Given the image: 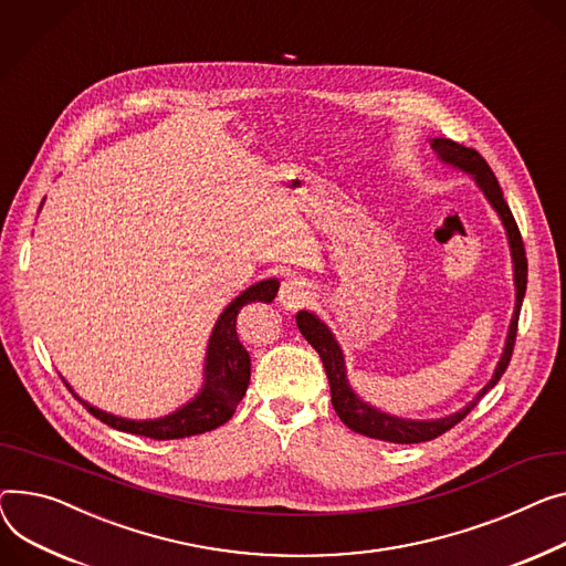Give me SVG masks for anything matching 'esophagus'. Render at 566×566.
Here are the masks:
<instances>
[{"mask_svg": "<svg viewBox=\"0 0 566 566\" xmlns=\"http://www.w3.org/2000/svg\"><path fill=\"white\" fill-rule=\"evenodd\" d=\"M312 297H314L312 286L305 280H300V277H291V280L282 282V286H280V303L286 310L305 307V305L312 303Z\"/></svg>", "mask_w": 566, "mask_h": 566, "instance_id": "esophagus-1", "label": "esophagus"}]
</instances>
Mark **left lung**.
<instances>
[{"instance_id": "obj_1", "label": "left lung", "mask_w": 566, "mask_h": 566, "mask_svg": "<svg viewBox=\"0 0 566 566\" xmlns=\"http://www.w3.org/2000/svg\"><path fill=\"white\" fill-rule=\"evenodd\" d=\"M434 153L446 161L453 164L467 172H471L478 181V186L482 188V193L486 196V200L492 202V207L499 211L505 230H507V239H510V248H512V259H514V282H516V310H514V318L507 332V342H505V350L503 357L496 366V373L492 382H489L478 398L464 407L462 411L453 413V417H446L439 421H405V419H396L389 417V413H382L378 409H373L370 405L361 402L348 380H346V366H344V355L338 344L334 342V336L329 334V329L310 312H297L295 321L300 332L307 338V342L314 346V350L321 355V361L325 366L327 380H329V391H332V405L334 411L353 432L370 437V439H380V441H389V443H421V441H430L441 437L443 432H448L450 428H455L467 413L480 402V398L496 387V382L503 378V373L507 370V364L512 359V350H514V342H516V329H518V312H521V303L525 295V284H528V259H525V248H523V239L518 232V224L503 198L501 186L492 172V168L486 166V161L475 153L471 147H464L455 140L448 138H434L432 143Z\"/></svg>"}]
</instances>
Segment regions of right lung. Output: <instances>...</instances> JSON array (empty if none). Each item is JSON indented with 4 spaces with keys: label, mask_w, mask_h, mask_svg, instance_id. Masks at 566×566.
I'll return each instance as SVG.
<instances>
[{
    "label": "right lung",
    "mask_w": 566,
    "mask_h": 566,
    "mask_svg": "<svg viewBox=\"0 0 566 566\" xmlns=\"http://www.w3.org/2000/svg\"><path fill=\"white\" fill-rule=\"evenodd\" d=\"M277 289H280L277 280L259 282L248 291H243L234 303L220 314L213 327V334L209 338L205 389L196 400H191L179 411L170 413V417L157 419V421H127V419L111 417V413L99 411L84 400L80 402L102 423L129 434L149 437L157 441L193 437L228 423L250 385V355L241 346L237 336V314L241 312L243 305L254 303V300L271 303V300L277 295Z\"/></svg>",
    "instance_id": "obj_1"
}]
</instances>
